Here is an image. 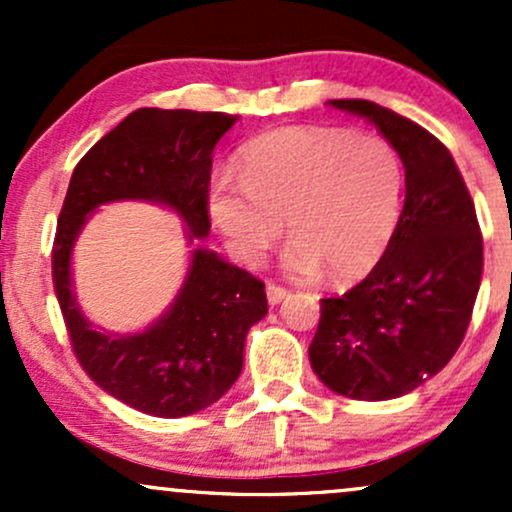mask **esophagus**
Returning <instances> with one entry per match:
<instances>
[{
    "mask_svg": "<svg viewBox=\"0 0 512 512\" xmlns=\"http://www.w3.org/2000/svg\"><path fill=\"white\" fill-rule=\"evenodd\" d=\"M289 298V291L284 286H276V284H267V301L269 305H279Z\"/></svg>",
    "mask_w": 512,
    "mask_h": 512,
    "instance_id": "1",
    "label": "esophagus"
}]
</instances>
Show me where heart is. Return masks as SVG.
<instances>
[{
	"instance_id": "b5f03b06",
	"label": "heart",
	"mask_w": 512,
	"mask_h": 512,
	"mask_svg": "<svg viewBox=\"0 0 512 512\" xmlns=\"http://www.w3.org/2000/svg\"><path fill=\"white\" fill-rule=\"evenodd\" d=\"M238 180L219 178L209 219L228 252L260 267L286 231V272L356 281L378 267L402 219L404 168L383 139L344 129L286 127L245 146Z\"/></svg>"
}]
</instances>
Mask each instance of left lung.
I'll list each match as a JSON object with an SVG mask.
<instances>
[{
	"label": "left lung",
	"mask_w": 512,
	"mask_h": 512,
	"mask_svg": "<svg viewBox=\"0 0 512 512\" xmlns=\"http://www.w3.org/2000/svg\"><path fill=\"white\" fill-rule=\"evenodd\" d=\"M330 103L366 117L392 144L407 195L378 267L344 296L320 301L310 366L337 395L383 402L424 385L460 349L484 243L462 173L431 132L361 98Z\"/></svg>",
	"instance_id": "1"
}]
</instances>
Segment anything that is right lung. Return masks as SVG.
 <instances>
[{
	"instance_id": "1",
	"label": "right lung",
	"mask_w": 512,
	"mask_h": 512,
	"mask_svg": "<svg viewBox=\"0 0 512 512\" xmlns=\"http://www.w3.org/2000/svg\"><path fill=\"white\" fill-rule=\"evenodd\" d=\"M236 115L139 108L76 163L57 221L52 281L76 361L108 395L158 419H180L231 390L250 327L267 315L264 284L202 245L182 289L151 327L98 332L72 291V248L101 204L142 199L173 209L187 238L209 236L207 195L216 142Z\"/></svg>"
}]
</instances>
